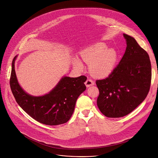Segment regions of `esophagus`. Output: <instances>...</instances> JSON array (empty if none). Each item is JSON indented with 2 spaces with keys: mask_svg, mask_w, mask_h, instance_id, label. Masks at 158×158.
Wrapping results in <instances>:
<instances>
[{
  "mask_svg": "<svg viewBox=\"0 0 158 158\" xmlns=\"http://www.w3.org/2000/svg\"><path fill=\"white\" fill-rule=\"evenodd\" d=\"M85 84L87 87H90L91 85H93L94 84V82L91 79H87L86 81L85 82Z\"/></svg>",
  "mask_w": 158,
  "mask_h": 158,
  "instance_id": "obj_1",
  "label": "esophagus"
}]
</instances>
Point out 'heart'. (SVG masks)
<instances>
[{
  "mask_svg": "<svg viewBox=\"0 0 158 158\" xmlns=\"http://www.w3.org/2000/svg\"><path fill=\"white\" fill-rule=\"evenodd\" d=\"M107 49L105 44L96 43L81 52L82 58L89 64L90 71L95 77H107L115 69L118 60L117 52L113 49ZM76 65L79 69L83 68V64L79 59H76Z\"/></svg>",
  "mask_w": 158,
  "mask_h": 158,
  "instance_id": "1",
  "label": "heart"
}]
</instances>
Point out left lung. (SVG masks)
<instances>
[{
  "label": "left lung",
  "instance_id": "8db88e82",
  "mask_svg": "<svg viewBox=\"0 0 158 158\" xmlns=\"http://www.w3.org/2000/svg\"><path fill=\"white\" fill-rule=\"evenodd\" d=\"M126 40L125 53L107 77L97 80V104L107 118H121L136 109L146 98L151 82V65L147 52L132 37Z\"/></svg>",
  "mask_w": 158,
  "mask_h": 158
}]
</instances>
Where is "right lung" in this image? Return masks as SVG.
<instances>
[{
  "label": "right lung",
  "mask_w": 158,
  "mask_h": 158,
  "mask_svg": "<svg viewBox=\"0 0 158 158\" xmlns=\"http://www.w3.org/2000/svg\"><path fill=\"white\" fill-rule=\"evenodd\" d=\"M15 59L16 56L12 63L10 86L19 106L34 119L44 124L56 126L68 121L78 97L86 89L84 82L87 77H63L49 94L32 96L26 93L18 83L14 67Z\"/></svg>",
  "instance_id": "add662e5"
}]
</instances>
